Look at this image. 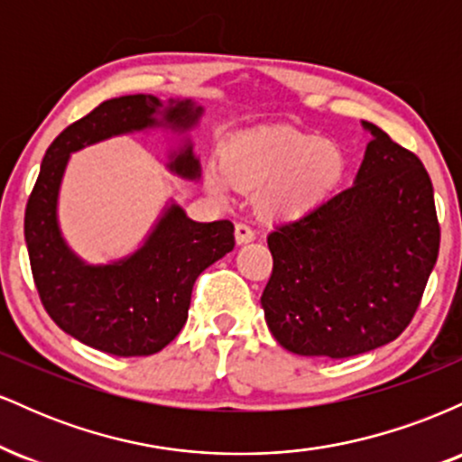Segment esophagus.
Returning <instances> with one entry per match:
<instances>
[{
	"mask_svg": "<svg viewBox=\"0 0 462 462\" xmlns=\"http://www.w3.org/2000/svg\"><path fill=\"white\" fill-rule=\"evenodd\" d=\"M235 236H236L238 245H245V243H252L254 238H256V232H254L247 224H236Z\"/></svg>",
	"mask_w": 462,
	"mask_h": 462,
	"instance_id": "esophagus-1",
	"label": "esophagus"
}]
</instances>
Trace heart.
Listing matches in <instances>:
<instances>
[{
    "label": "heart",
    "instance_id": "b5f03b06",
    "mask_svg": "<svg viewBox=\"0 0 462 462\" xmlns=\"http://www.w3.org/2000/svg\"><path fill=\"white\" fill-rule=\"evenodd\" d=\"M346 169L341 147L293 130H261L238 134L221 152V173L206 171V187L226 198L227 184L258 190V206L278 219H300L321 204Z\"/></svg>",
    "mask_w": 462,
    "mask_h": 462
}]
</instances>
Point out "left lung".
Returning <instances> with one entry per match:
<instances>
[{"label":"left lung","mask_w":462,"mask_h":462,"mask_svg":"<svg viewBox=\"0 0 462 462\" xmlns=\"http://www.w3.org/2000/svg\"><path fill=\"white\" fill-rule=\"evenodd\" d=\"M363 128L369 143L352 187L267 236L264 321L300 356L349 358L395 341L437 264L430 176L378 125Z\"/></svg>","instance_id":"obj_1"}]
</instances>
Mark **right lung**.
<instances>
[{
	"label": "right lung",
	"instance_id": "1",
	"mask_svg": "<svg viewBox=\"0 0 462 462\" xmlns=\"http://www.w3.org/2000/svg\"><path fill=\"white\" fill-rule=\"evenodd\" d=\"M201 115L193 99L124 95L62 130L45 152L25 208V245L45 310L84 346L113 356H150L169 346L187 323L198 275L235 247V226L193 221L169 199L139 247L115 261L87 263L69 245L58 219L71 153L113 136L167 130L180 136L167 169L198 182L201 164L189 132Z\"/></svg>",
	"mask_w": 462,
	"mask_h": 462
}]
</instances>
